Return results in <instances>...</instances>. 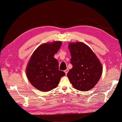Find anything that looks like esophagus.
Segmentation results:
<instances>
[{
	"label": "esophagus",
	"instance_id": "esophagus-1",
	"mask_svg": "<svg viewBox=\"0 0 122 122\" xmlns=\"http://www.w3.org/2000/svg\"><path fill=\"white\" fill-rule=\"evenodd\" d=\"M68 71H69V69H66V70H65V71H64V72H65V74H67V73H68Z\"/></svg>",
	"mask_w": 122,
	"mask_h": 122
}]
</instances>
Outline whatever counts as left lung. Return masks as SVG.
<instances>
[{
    "label": "left lung",
    "instance_id": "left-lung-1",
    "mask_svg": "<svg viewBox=\"0 0 122 122\" xmlns=\"http://www.w3.org/2000/svg\"><path fill=\"white\" fill-rule=\"evenodd\" d=\"M72 68L67 74L75 89L87 91L97 83L102 75V65L92 49L80 42L69 44Z\"/></svg>",
    "mask_w": 122,
    "mask_h": 122
}]
</instances>
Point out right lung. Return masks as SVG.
Instances as JSON below:
<instances>
[{"mask_svg": "<svg viewBox=\"0 0 122 122\" xmlns=\"http://www.w3.org/2000/svg\"><path fill=\"white\" fill-rule=\"evenodd\" d=\"M62 45L61 41L44 43L32 53L26 68L28 79L31 84L42 92L56 87L65 73L59 70L58 62L54 58Z\"/></svg>", "mask_w": 122, "mask_h": 122, "instance_id": "obj_1", "label": "right lung"}]
</instances>
